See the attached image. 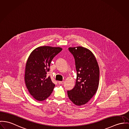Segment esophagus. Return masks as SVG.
<instances>
[{"label": "esophagus", "instance_id": "1", "mask_svg": "<svg viewBox=\"0 0 129 129\" xmlns=\"http://www.w3.org/2000/svg\"><path fill=\"white\" fill-rule=\"evenodd\" d=\"M59 84H64V81H59L58 82Z\"/></svg>", "mask_w": 129, "mask_h": 129}]
</instances>
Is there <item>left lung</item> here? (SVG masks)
<instances>
[{"instance_id":"obj_1","label":"left lung","mask_w":129,"mask_h":129,"mask_svg":"<svg viewBox=\"0 0 129 129\" xmlns=\"http://www.w3.org/2000/svg\"><path fill=\"white\" fill-rule=\"evenodd\" d=\"M77 72L75 87L67 91L70 100L76 105L87 103L96 93L99 86L100 71L96 59L90 50L82 47L69 48Z\"/></svg>"}]
</instances>
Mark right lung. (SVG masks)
<instances>
[{"mask_svg":"<svg viewBox=\"0 0 129 129\" xmlns=\"http://www.w3.org/2000/svg\"><path fill=\"white\" fill-rule=\"evenodd\" d=\"M62 49L59 47H40L34 50L27 59L25 82L30 94L35 99L42 101L48 98L55 84L47 77L51 60Z\"/></svg>","mask_w":129,"mask_h":129,"instance_id":"right-lung-1","label":"right lung"}]
</instances>
